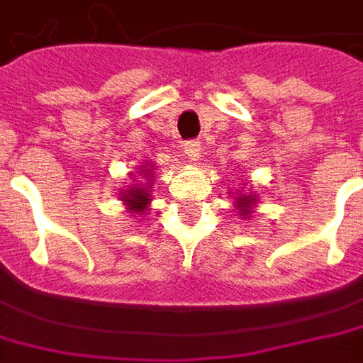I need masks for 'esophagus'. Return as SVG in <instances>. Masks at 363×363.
<instances>
[{
	"label": "esophagus",
	"instance_id": "1",
	"mask_svg": "<svg viewBox=\"0 0 363 363\" xmlns=\"http://www.w3.org/2000/svg\"><path fill=\"white\" fill-rule=\"evenodd\" d=\"M200 151H202V145H200V141H194V139H190V141H186L184 143V153H186V157L189 159H192V161H199L200 157Z\"/></svg>",
	"mask_w": 363,
	"mask_h": 363
}]
</instances>
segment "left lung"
<instances>
[{
	"mask_svg": "<svg viewBox=\"0 0 363 363\" xmlns=\"http://www.w3.org/2000/svg\"><path fill=\"white\" fill-rule=\"evenodd\" d=\"M235 204H238V208L242 210L240 214H242V216L245 218V214L250 212V206H252V204H253V196H240Z\"/></svg>",
	"mask_w": 363,
	"mask_h": 363,
	"instance_id": "obj_1",
	"label": "left lung"
}]
</instances>
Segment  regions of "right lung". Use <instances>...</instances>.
<instances>
[{
    "mask_svg": "<svg viewBox=\"0 0 363 363\" xmlns=\"http://www.w3.org/2000/svg\"><path fill=\"white\" fill-rule=\"evenodd\" d=\"M147 173H151V169H147ZM145 177H151V174H145ZM123 200L128 202L129 210L143 212L151 199H149V190L143 189V186H135V189L128 190V196H123Z\"/></svg>",
    "mask_w": 363,
    "mask_h": 363,
    "instance_id": "right-lung-1",
    "label": "right lung"
}]
</instances>
